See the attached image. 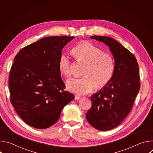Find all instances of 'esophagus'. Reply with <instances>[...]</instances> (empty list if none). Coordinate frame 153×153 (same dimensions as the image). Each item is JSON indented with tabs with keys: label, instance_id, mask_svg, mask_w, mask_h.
<instances>
[{
	"label": "esophagus",
	"instance_id": "esophagus-1",
	"mask_svg": "<svg viewBox=\"0 0 153 153\" xmlns=\"http://www.w3.org/2000/svg\"><path fill=\"white\" fill-rule=\"evenodd\" d=\"M80 96H78V95H76L75 96V100H79V99H80Z\"/></svg>",
	"mask_w": 153,
	"mask_h": 153
}]
</instances>
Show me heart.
<instances>
[{"mask_svg":"<svg viewBox=\"0 0 153 153\" xmlns=\"http://www.w3.org/2000/svg\"><path fill=\"white\" fill-rule=\"evenodd\" d=\"M71 53L79 61L86 64L82 78H73L67 82L68 91L85 94L91 92L94 86L101 88L111 80L114 70L115 63L113 57L103 51L90 42H82L76 45ZM60 73L66 77L71 75V67L68 55L62 54L58 61Z\"/></svg>","mask_w":153,"mask_h":153,"instance_id":"b5f03b06","label":"heart"}]
</instances>
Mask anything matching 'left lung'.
Wrapping results in <instances>:
<instances>
[{"label": "left lung", "instance_id": "1", "mask_svg": "<svg viewBox=\"0 0 153 153\" xmlns=\"http://www.w3.org/2000/svg\"><path fill=\"white\" fill-rule=\"evenodd\" d=\"M90 38L106 45L114 59L111 80L91 96L92 106L86 114L93 127L108 131L119 125L131 110L140 90L139 65L135 56L114 39L102 36Z\"/></svg>", "mask_w": 153, "mask_h": 153}]
</instances>
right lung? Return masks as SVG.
Returning <instances> with one entry per match:
<instances>
[{
  "instance_id": "1",
  "label": "right lung",
  "mask_w": 153,
  "mask_h": 153,
  "mask_svg": "<svg viewBox=\"0 0 153 153\" xmlns=\"http://www.w3.org/2000/svg\"><path fill=\"white\" fill-rule=\"evenodd\" d=\"M74 37L50 36L23 48L11 68V102L26 123L37 129L50 127L63 107L74 99L64 91L58 61L62 51Z\"/></svg>"
}]
</instances>
